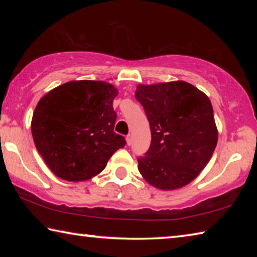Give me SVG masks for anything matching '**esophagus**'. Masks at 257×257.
<instances>
[{
    "label": "esophagus",
    "instance_id": "1",
    "mask_svg": "<svg viewBox=\"0 0 257 257\" xmlns=\"http://www.w3.org/2000/svg\"><path fill=\"white\" fill-rule=\"evenodd\" d=\"M125 141H127V144L128 145H132V143H133V136H132V135H128V136H127V138H125Z\"/></svg>",
    "mask_w": 257,
    "mask_h": 257
}]
</instances>
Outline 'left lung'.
Segmentation results:
<instances>
[{"label": "left lung", "instance_id": "8db88e82", "mask_svg": "<svg viewBox=\"0 0 257 257\" xmlns=\"http://www.w3.org/2000/svg\"><path fill=\"white\" fill-rule=\"evenodd\" d=\"M135 97L144 107L152 135L149 151L137 159L139 172L159 189L189 184L217 143L211 101L186 81L138 85Z\"/></svg>", "mask_w": 257, "mask_h": 257}]
</instances>
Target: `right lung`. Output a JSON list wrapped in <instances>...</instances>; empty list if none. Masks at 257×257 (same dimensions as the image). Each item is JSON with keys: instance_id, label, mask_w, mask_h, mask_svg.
Here are the masks:
<instances>
[{"instance_id": "add662e5", "label": "right lung", "mask_w": 257, "mask_h": 257, "mask_svg": "<svg viewBox=\"0 0 257 257\" xmlns=\"http://www.w3.org/2000/svg\"><path fill=\"white\" fill-rule=\"evenodd\" d=\"M118 90L104 81H69L38 102L32 134L38 153L52 172L68 181L98 175L108 159L125 145L114 133L113 99Z\"/></svg>"}]
</instances>
